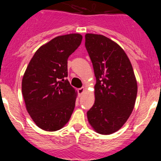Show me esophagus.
I'll use <instances>...</instances> for the list:
<instances>
[{
    "mask_svg": "<svg viewBox=\"0 0 161 161\" xmlns=\"http://www.w3.org/2000/svg\"><path fill=\"white\" fill-rule=\"evenodd\" d=\"M84 92H85V88H83V87H82V88H79V89H78V93H79V95H82Z\"/></svg>",
    "mask_w": 161,
    "mask_h": 161,
    "instance_id": "34e87169",
    "label": "esophagus"
}]
</instances>
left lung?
I'll return each mask as SVG.
<instances>
[{
    "instance_id": "1",
    "label": "left lung",
    "mask_w": 161,
    "mask_h": 161,
    "mask_svg": "<svg viewBox=\"0 0 161 161\" xmlns=\"http://www.w3.org/2000/svg\"><path fill=\"white\" fill-rule=\"evenodd\" d=\"M86 50L96 77L95 104L87 112L88 123L101 135L119 130L133 110L138 86L123 49L102 35H86Z\"/></svg>"
}]
</instances>
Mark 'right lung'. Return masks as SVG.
Masks as SVG:
<instances>
[{
	"instance_id": "add662e5",
	"label": "right lung",
	"mask_w": 161,
	"mask_h": 161,
	"mask_svg": "<svg viewBox=\"0 0 161 161\" xmlns=\"http://www.w3.org/2000/svg\"><path fill=\"white\" fill-rule=\"evenodd\" d=\"M82 39L77 33L53 38L37 50L25 69L22 80L25 108L43 130H59L71 117L77 92L66 79L67 60Z\"/></svg>"
}]
</instances>
